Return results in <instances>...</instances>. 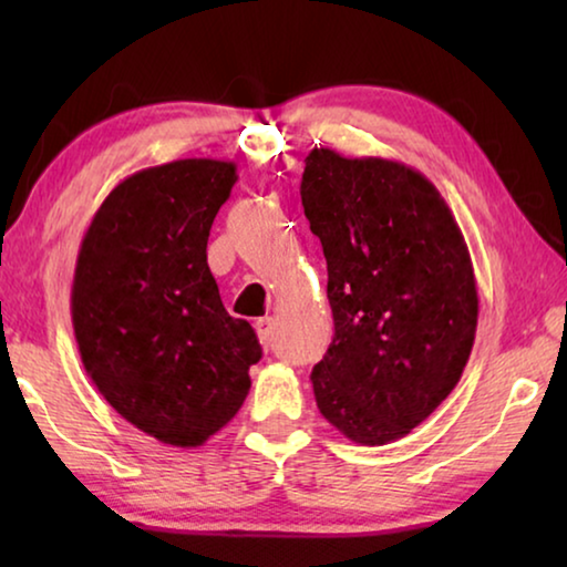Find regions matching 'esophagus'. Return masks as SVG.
Masks as SVG:
<instances>
[{
	"label": "esophagus",
	"mask_w": 567,
	"mask_h": 567,
	"mask_svg": "<svg viewBox=\"0 0 567 567\" xmlns=\"http://www.w3.org/2000/svg\"><path fill=\"white\" fill-rule=\"evenodd\" d=\"M272 318H260V320H255V330H257V338H260V342L265 344V348H267V344H270L272 342Z\"/></svg>",
	"instance_id": "1"
}]
</instances>
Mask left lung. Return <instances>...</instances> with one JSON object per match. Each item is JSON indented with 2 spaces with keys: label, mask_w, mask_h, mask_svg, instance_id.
<instances>
[{
  "label": "left lung",
  "mask_w": 567,
  "mask_h": 567,
  "mask_svg": "<svg viewBox=\"0 0 567 567\" xmlns=\"http://www.w3.org/2000/svg\"><path fill=\"white\" fill-rule=\"evenodd\" d=\"M300 195L328 260L334 320L312 368L315 400L352 443H392L455 390L473 350L465 237L433 182L402 162L315 147Z\"/></svg>",
  "instance_id": "obj_1"
}]
</instances>
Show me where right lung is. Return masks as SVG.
Here are the masks:
<instances>
[{
    "label": "right lung",
    "mask_w": 567,
    "mask_h": 567,
    "mask_svg": "<svg viewBox=\"0 0 567 567\" xmlns=\"http://www.w3.org/2000/svg\"><path fill=\"white\" fill-rule=\"evenodd\" d=\"M237 182L235 162L175 159L122 179L76 255L72 324L82 364L120 415L175 447H197L237 415L252 324L229 318L207 237Z\"/></svg>",
    "instance_id": "1"
}]
</instances>
